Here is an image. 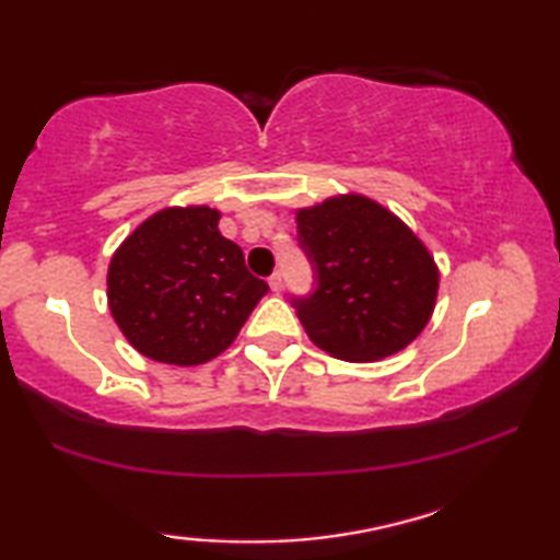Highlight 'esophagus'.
<instances>
[{
    "instance_id": "obj_1",
    "label": "esophagus",
    "mask_w": 560,
    "mask_h": 560,
    "mask_svg": "<svg viewBox=\"0 0 560 560\" xmlns=\"http://www.w3.org/2000/svg\"><path fill=\"white\" fill-rule=\"evenodd\" d=\"M270 288H272V293H280V290H282V275L280 272L270 275Z\"/></svg>"
}]
</instances>
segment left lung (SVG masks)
<instances>
[{
	"label": "left lung",
	"mask_w": 560,
	"mask_h": 560,
	"mask_svg": "<svg viewBox=\"0 0 560 560\" xmlns=\"http://www.w3.org/2000/svg\"><path fill=\"white\" fill-rule=\"evenodd\" d=\"M298 240L318 275L293 298L307 338L340 361H381L432 318L440 267L409 224L363 194H338L295 212Z\"/></svg>",
	"instance_id": "8db88e82"
}]
</instances>
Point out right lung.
Instances as JSON below:
<instances>
[{
    "mask_svg": "<svg viewBox=\"0 0 560 560\" xmlns=\"http://www.w3.org/2000/svg\"><path fill=\"white\" fill-rule=\"evenodd\" d=\"M207 205L166 207L143 220L108 265V307L136 351L168 366H199L226 351L267 282L222 237Z\"/></svg>",
    "mask_w": 560,
    "mask_h": 560,
    "instance_id": "1",
    "label": "right lung"
}]
</instances>
